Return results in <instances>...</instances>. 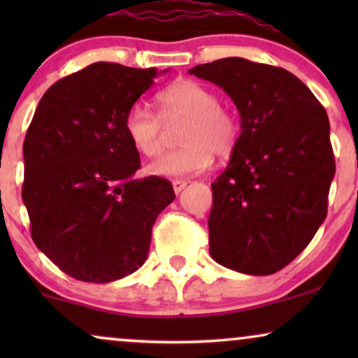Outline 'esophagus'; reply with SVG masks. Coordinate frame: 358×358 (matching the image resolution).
<instances>
[{"instance_id":"esophagus-1","label":"esophagus","mask_w":358,"mask_h":358,"mask_svg":"<svg viewBox=\"0 0 358 358\" xmlns=\"http://www.w3.org/2000/svg\"><path fill=\"white\" fill-rule=\"evenodd\" d=\"M187 185V180H182V179H174L173 180V189L176 194H180L182 192V189Z\"/></svg>"}]
</instances>
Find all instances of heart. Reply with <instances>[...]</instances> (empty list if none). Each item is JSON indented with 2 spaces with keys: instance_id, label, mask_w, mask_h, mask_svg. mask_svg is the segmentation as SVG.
I'll return each instance as SVG.
<instances>
[{
  "instance_id": "heart-1",
  "label": "heart",
  "mask_w": 358,
  "mask_h": 358,
  "mask_svg": "<svg viewBox=\"0 0 358 358\" xmlns=\"http://www.w3.org/2000/svg\"><path fill=\"white\" fill-rule=\"evenodd\" d=\"M166 125L184 122L179 131L180 148L161 155L148 164V173L158 178H185L203 173L212 164L213 153L227 156L239 136L236 117L218 106V97L207 86L180 80L161 90L155 97ZM125 131L135 150L153 158L163 150L164 125L145 104L130 107Z\"/></svg>"
}]
</instances>
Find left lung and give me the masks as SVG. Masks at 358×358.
<instances>
[{"mask_svg":"<svg viewBox=\"0 0 358 358\" xmlns=\"http://www.w3.org/2000/svg\"><path fill=\"white\" fill-rule=\"evenodd\" d=\"M236 106L241 135L212 184L210 254L248 275L288 266L327 213L336 174L324 107L283 68L229 57L189 70Z\"/></svg>","mask_w":358,"mask_h":358,"instance_id":"1","label":"left lung"}]
</instances>
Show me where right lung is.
<instances>
[{"label":"right lung","instance_id":"right-lung-1","mask_svg":"<svg viewBox=\"0 0 358 358\" xmlns=\"http://www.w3.org/2000/svg\"><path fill=\"white\" fill-rule=\"evenodd\" d=\"M159 73L92 63L48 87L29 125L22 202L32 239L76 280L138 271L156 218L176 199L169 180L134 178L140 155L125 131L127 112Z\"/></svg>","mask_w":358,"mask_h":358}]
</instances>
